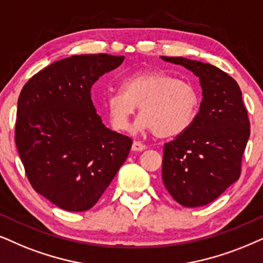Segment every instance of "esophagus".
Listing matches in <instances>:
<instances>
[{
    "mask_svg": "<svg viewBox=\"0 0 263 263\" xmlns=\"http://www.w3.org/2000/svg\"><path fill=\"white\" fill-rule=\"evenodd\" d=\"M145 148H147L145 147V144H143V143H141V142L135 141L134 143H132V151L134 152H143Z\"/></svg>",
    "mask_w": 263,
    "mask_h": 263,
    "instance_id": "obj_1",
    "label": "esophagus"
}]
</instances>
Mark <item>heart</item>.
<instances>
[{
	"label": "heart",
	"instance_id": "heart-1",
	"mask_svg": "<svg viewBox=\"0 0 263 263\" xmlns=\"http://www.w3.org/2000/svg\"><path fill=\"white\" fill-rule=\"evenodd\" d=\"M200 97L191 82L160 70H143L126 76L122 91L105 99L109 120L116 131L125 132L139 107L134 132L153 131L171 138L191 127L198 115Z\"/></svg>",
	"mask_w": 263,
	"mask_h": 263
}]
</instances>
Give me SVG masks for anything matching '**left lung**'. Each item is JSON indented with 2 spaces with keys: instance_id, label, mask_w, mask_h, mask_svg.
<instances>
[{
  "instance_id": "obj_1",
  "label": "left lung",
  "mask_w": 263,
  "mask_h": 263,
  "mask_svg": "<svg viewBox=\"0 0 263 263\" xmlns=\"http://www.w3.org/2000/svg\"><path fill=\"white\" fill-rule=\"evenodd\" d=\"M182 65L199 79L202 99L194 122L166 143L165 188L178 204L198 208L214 201L238 181L250 122L233 78L217 66L183 57H160Z\"/></svg>"
}]
</instances>
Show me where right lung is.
Segmentation results:
<instances>
[{"mask_svg": "<svg viewBox=\"0 0 263 263\" xmlns=\"http://www.w3.org/2000/svg\"><path fill=\"white\" fill-rule=\"evenodd\" d=\"M125 57L70 55L32 76L18 99L15 144L30 183L58 208L96 205L127 159L132 139L102 122L92 85Z\"/></svg>", "mask_w": 263, "mask_h": 263, "instance_id": "add662e5", "label": "right lung"}]
</instances>
